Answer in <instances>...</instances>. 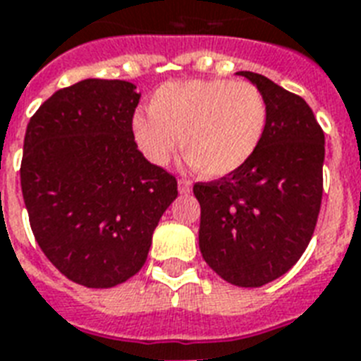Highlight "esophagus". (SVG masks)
I'll list each match as a JSON object with an SVG mask.
<instances>
[{
    "mask_svg": "<svg viewBox=\"0 0 361 361\" xmlns=\"http://www.w3.org/2000/svg\"><path fill=\"white\" fill-rule=\"evenodd\" d=\"M192 189V185L189 183L187 180H178V191L181 192V195H189Z\"/></svg>",
    "mask_w": 361,
    "mask_h": 361,
    "instance_id": "1",
    "label": "esophagus"
}]
</instances>
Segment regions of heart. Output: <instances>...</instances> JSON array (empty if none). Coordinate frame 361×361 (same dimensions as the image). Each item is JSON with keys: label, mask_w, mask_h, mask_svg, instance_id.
<instances>
[{"label": "heart", "mask_w": 361, "mask_h": 361, "mask_svg": "<svg viewBox=\"0 0 361 361\" xmlns=\"http://www.w3.org/2000/svg\"><path fill=\"white\" fill-rule=\"evenodd\" d=\"M152 114L133 118V135L149 163L181 152L206 178L234 174L255 155L266 129V101L247 82L191 80L159 87Z\"/></svg>", "instance_id": "heart-1"}]
</instances>
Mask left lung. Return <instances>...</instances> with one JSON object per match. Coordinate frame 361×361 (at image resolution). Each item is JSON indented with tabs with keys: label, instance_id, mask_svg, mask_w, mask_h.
Returning a JSON list of instances; mask_svg holds the SVG:
<instances>
[{
	"label": "left lung",
	"instance_id": "obj_1",
	"mask_svg": "<svg viewBox=\"0 0 361 361\" xmlns=\"http://www.w3.org/2000/svg\"><path fill=\"white\" fill-rule=\"evenodd\" d=\"M266 101V129L238 172L195 183L198 245L231 285L255 288L285 275L309 245L322 202L324 133L300 95L240 71Z\"/></svg>",
	"mask_w": 361,
	"mask_h": 361
}]
</instances>
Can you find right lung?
I'll use <instances>...</instances> for the list:
<instances>
[{
  "label": "right lung",
  "mask_w": 361,
  "mask_h": 361,
  "mask_svg": "<svg viewBox=\"0 0 361 361\" xmlns=\"http://www.w3.org/2000/svg\"><path fill=\"white\" fill-rule=\"evenodd\" d=\"M125 80L87 78L47 99L27 123L20 183L37 243L67 277L110 288L140 271L178 181L140 152Z\"/></svg>",
  "instance_id": "right-lung-1"
}]
</instances>
